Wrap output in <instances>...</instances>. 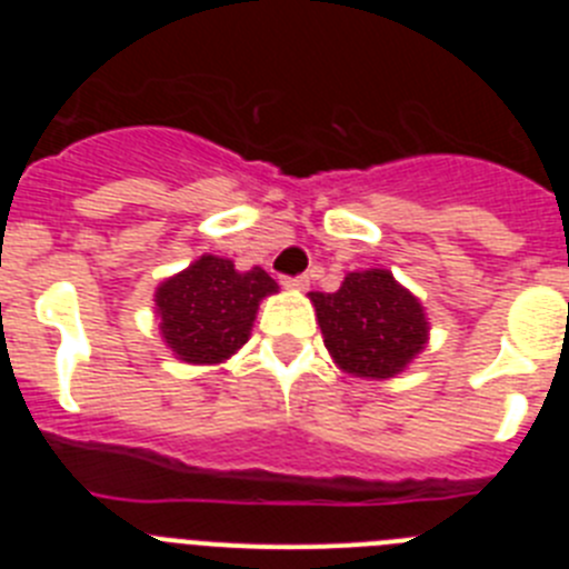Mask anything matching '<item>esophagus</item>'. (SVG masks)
<instances>
[{"label": "esophagus", "mask_w": 569, "mask_h": 569, "mask_svg": "<svg viewBox=\"0 0 569 569\" xmlns=\"http://www.w3.org/2000/svg\"><path fill=\"white\" fill-rule=\"evenodd\" d=\"M281 284L290 290H308L310 276H284V279H281Z\"/></svg>", "instance_id": "obj_1"}]
</instances>
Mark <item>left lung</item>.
Wrapping results in <instances>:
<instances>
[{
    "instance_id": "8db88e82",
    "label": "left lung",
    "mask_w": 569,
    "mask_h": 569,
    "mask_svg": "<svg viewBox=\"0 0 569 569\" xmlns=\"http://www.w3.org/2000/svg\"><path fill=\"white\" fill-rule=\"evenodd\" d=\"M325 347L345 373L393 379L427 345L421 301L390 270L347 273L336 293H310Z\"/></svg>"
}]
</instances>
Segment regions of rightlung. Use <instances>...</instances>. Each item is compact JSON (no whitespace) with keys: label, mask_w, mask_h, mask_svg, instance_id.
I'll list each match as a JSON object with an SVG mask.
<instances>
[{"label":"right lung","mask_w":569,"mask_h":569,"mask_svg":"<svg viewBox=\"0 0 569 569\" xmlns=\"http://www.w3.org/2000/svg\"><path fill=\"white\" fill-rule=\"evenodd\" d=\"M270 293L279 284L261 268L239 273L230 259L204 253L156 288L162 339L182 361L219 365L250 339L259 301Z\"/></svg>","instance_id":"obj_1"}]
</instances>
